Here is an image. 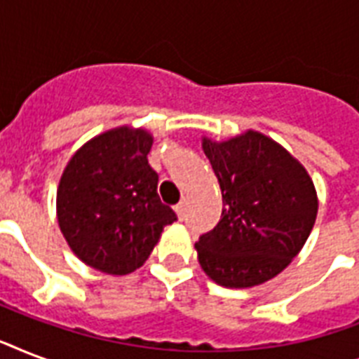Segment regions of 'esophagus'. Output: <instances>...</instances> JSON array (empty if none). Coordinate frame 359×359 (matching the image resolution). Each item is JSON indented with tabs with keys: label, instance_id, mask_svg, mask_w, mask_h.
<instances>
[{
	"label": "esophagus",
	"instance_id": "1",
	"mask_svg": "<svg viewBox=\"0 0 359 359\" xmlns=\"http://www.w3.org/2000/svg\"><path fill=\"white\" fill-rule=\"evenodd\" d=\"M184 210H186V203L180 201L179 205H175V212H177V216H179L180 219L184 218Z\"/></svg>",
	"mask_w": 359,
	"mask_h": 359
}]
</instances>
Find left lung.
<instances>
[{
  "instance_id": "obj_1",
  "label": "left lung",
  "mask_w": 359,
  "mask_h": 359,
  "mask_svg": "<svg viewBox=\"0 0 359 359\" xmlns=\"http://www.w3.org/2000/svg\"><path fill=\"white\" fill-rule=\"evenodd\" d=\"M222 188V218L196 242L199 264L222 287L261 285L298 255L317 218V191L296 158L250 130L203 140Z\"/></svg>"
}]
</instances>
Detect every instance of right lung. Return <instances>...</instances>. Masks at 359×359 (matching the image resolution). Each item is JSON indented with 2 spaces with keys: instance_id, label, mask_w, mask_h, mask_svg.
Segmentation results:
<instances>
[{
  "instance_id": "right-lung-1",
  "label": "right lung",
  "mask_w": 359,
  "mask_h": 359,
  "mask_svg": "<svg viewBox=\"0 0 359 359\" xmlns=\"http://www.w3.org/2000/svg\"><path fill=\"white\" fill-rule=\"evenodd\" d=\"M152 135L128 126L93 137L70 158L57 190V219L70 250L100 272L126 276L149 259L177 214L158 196L147 154Z\"/></svg>"
}]
</instances>
